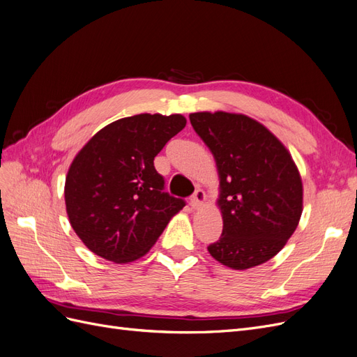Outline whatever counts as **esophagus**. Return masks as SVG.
Returning a JSON list of instances; mask_svg holds the SVG:
<instances>
[{"mask_svg": "<svg viewBox=\"0 0 357 357\" xmlns=\"http://www.w3.org/2000/svg\"><path fill=\"white\" fill-rule=\"evenodd\" d=\"M204 201H205V193L202 189H197L195 192H193V195L190 197V205L193 208L201 207Z\"/></svg>", "mask_w": 357, "mask_h": 357, "instance_id": "34e87169", "label": "esophagus"}]
</instances>
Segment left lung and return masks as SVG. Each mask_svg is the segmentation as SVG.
Returning a JSON list of instances; mask_svg holds the SVG:
<instances>
[{"mask_svg": "<svg viewBox=\"0 0 357 357\" xmlns=\"http://www.w3.org/2000/svg\"><path fill=\"white\" fill-rule=\"evenodd\" d=\"M190 123L214 155L220 176V238L207 248L220 264L247 269L269 261L295 232L302 181L286 147L253 119L192 113Z\"/></svg>", "mask_w": 357, "mask_h": 357, "instance_id": "obj_1", "label": "left lung"}]
</instances>
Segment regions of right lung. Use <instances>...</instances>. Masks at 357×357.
<instances>
[{"label": "right lung", "instance_id": "right-lung-1", "mask_svg": "<svg viewBox=\"0 0 357 357\" xmlns=\"http://www.w3.org/2000/svg\"><path fill=\"white\" fill-rule=\"evenodd\" d=\"M186 126L181 114L123 117L96 132L66 180L70 223L91 252L117 264L149 252L186 205L165 192L155 156Z\"/></svg>", "mask_w": 357, "mask_h": 357}]
</instances>
